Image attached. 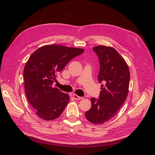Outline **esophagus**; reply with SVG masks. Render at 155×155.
Instances as JSON below:
<instances>
[{
  "mask_svg": "<svg viewBox=\"0 0 155 155\" xmlns=\"http://www.w3.org/2000/svg\"><path fill=\"white\" fill-rule=\"evenodd\" d=\"M73 97L75 99V100H80V99H83V97H80V96H77V94H74L73 95Z\"/></svg>",
  "mask_w": 155,
  "mask_h": 155,
  "instance_id": "34e87169",
  "label": "esophagus"
}]
</instances>
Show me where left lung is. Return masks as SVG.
<instances>
[{
	"label": "left lung",
	"mask_w": 155,
	"mask_h": 155,
	"mask_svg": "<svg viewBox=\"0 0 155 155\" xmlns=\"http://www.w3.org/2000/svg\"><path fill=\"white\" fill-rule=\"evenodd\" d=\"M98 56V81L103 83L99 99L92 97L91 107L85 117L94 124H102L113 118L125 102L130 81L129 68L117 51L103 45L93 48Z\"/></svg>",
	"instance_id": "8db88e82"
}]
</instances>
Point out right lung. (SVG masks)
I'll return each mask as SVG.
<instances>
[{"instance_id": "obj_1", "label": "right lung", "mask_w": 155, "mask_h": 155, "mask_svg": "<svg viewBox=\"0 0 155 155\" xmlns=\"http://www.w3.org/2000/svg\"><path fill=\"white\" fill-rule=\"evenodd\" d=\"M84 50L58 45L43 46L34 51L24 69L26 97L35 114L45 120L59 117L69 101V96L53 87L57 74Z\"/></svg>"}]
</instances>
